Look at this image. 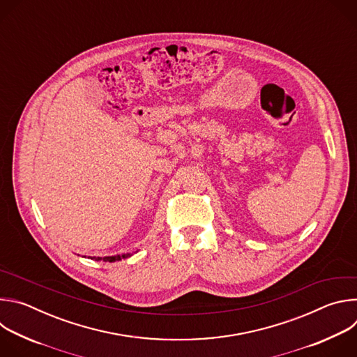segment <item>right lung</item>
I'll return each mask as SVG.
<instances>
[{"instance_id":"1","label":"right lung","mask_w":357,"mask_h":357,"mask_svg":"<svg viewBox=\"0 0 357 357\" xmlns=\"http://www.w3.org/2000/svg\"><path fill=\"white\" fill-rule=\"evenodd\" d=\"M131 254H121V256H112V257H91V260H96V261H100V260H103V261H109V263H113V261H119V260H121V259H127V257H130Z\"/></svg>"}]
</instances>
